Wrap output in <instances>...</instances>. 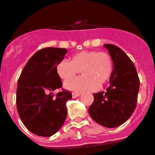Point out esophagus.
Segmentation results:
<instances>
[{"instance_id": "esophagus-1", "label": "esophagus", "mask_w": 155, "mask_h": 155, "mask_svg": "<svg viewBox=\"0 0 155 155\" xmlns=\"http://www.w3.org/2000/svg\"><path fill=\"white\" fill-rule=\"evenodd\" d=\"M80 93H72V97H73L74 98H77V97L80 96Z\"/></svg>"}]
</instances>
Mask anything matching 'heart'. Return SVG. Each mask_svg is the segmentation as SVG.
<instances>
[{"instance_id": "obj_1", "label": "heart", "mask_w": 155, "mask_h": 155, "mask_svg": "<svg viewBox=\"0 0 155 155\" xmlns=\"http://www.w3.org/2000/svg\"><path fill=\"white\" fill-rule=\"evenodd\" d=\"M80 71L82 76L64 83L66 89L80 93L102 87L110 79L113 61L108 53L81 51L72 56L71 61L62 60L56 66L57 74L61 79L72 78Z\"/></svg>"}]
</instances>
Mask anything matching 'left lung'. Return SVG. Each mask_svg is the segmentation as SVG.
<instances>
[{
	"mask_svg": "<svg viewBox=\"0 0 155 155\" xmlns=\"http://www.w3.org/2000/svg\"><path fill=\"white\" fill-rule=\"evenodd\" d=\"M113 61V71L106 91L95 93L88 109L100 125L114 128L124 124L136 109L140 80L134 63L118 46L104 45Z\"/></svg>",
	"mask_w": 155,
	"mask_h": 155,
	"instance_id": "left-lung-1",
	"label": "left lung"
}]
</instances>
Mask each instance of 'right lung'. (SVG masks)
I'll return each instance as SVG.
<instances>
[{"mask_svg":"<svg viewBox=\"0 0 155 155\" xmlns=\"http://www.w3.org/2000/svg\"><path fill=\"white\" fill-rule=\"evenodd\" d=\"M68 50L48 47L37 51L28 60L18 81L16 104L19 116L30 132L50 137L61 128L67 118L66 102L70 91H53L62 87L56 66Z\"/></svg>","mask_w":155,"mask_h":155,"instance_id":"add662e5","label":"right lung"}]
</instances>
